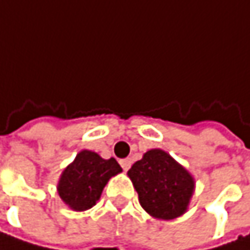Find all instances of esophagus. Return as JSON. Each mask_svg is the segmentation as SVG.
<instances>
[{
  "instance_id": "1",
  "label": "esophagus",
  "mask_w": 250,
  "mask_h": 250,
  "mask_svg": "<svg viewBox=\"0 0 250 250\" xmlns=\"http://www.w3.org/2000/svg\"><path fill=\"white\" fill-rule=\"evenodd\" d=\"M120 165H122V167H123V170L127 171L130 167H131V159H123V160H120Z\"/></svg>"
}]
</instances>
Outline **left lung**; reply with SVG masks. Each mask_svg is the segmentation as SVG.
I'll return each instance as SVG.
<instances>
[{"mask_svg":"<svg viewBox=\"0 0 250 250\" xmlns=\"http://www.w3.org/2000/svg\"><path fill=\"white\" fill-rule=\"evenodd\" d=\"M127 174L139 193L140 205L148 215L169 220L186 212L194 182L189 171L166 151L148 150Z\"/></svg>","mask_w":250,"mask_h":250,"instance_id":"1","label":"left lung"}]
</instances>
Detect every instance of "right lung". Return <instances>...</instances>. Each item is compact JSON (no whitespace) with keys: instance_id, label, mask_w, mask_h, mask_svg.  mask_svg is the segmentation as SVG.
<instances>
[{"instance_id":"obj_1","label":"right lung","mask_w":250,"mask_h":250,"mask_svg":"<svg viewBox=\"0 0 250 250\" xmlns=\"http://www.w3.org/2000/svg\"><path fill=\"white\" fill-rule=\"evenodd\" d=\"M120 171L122 167L116 159L104 160L94 151L83 150L62 171L58 194L71 209L87 210L100 199L108 179Z\"/></svg>"}]
</instances>
